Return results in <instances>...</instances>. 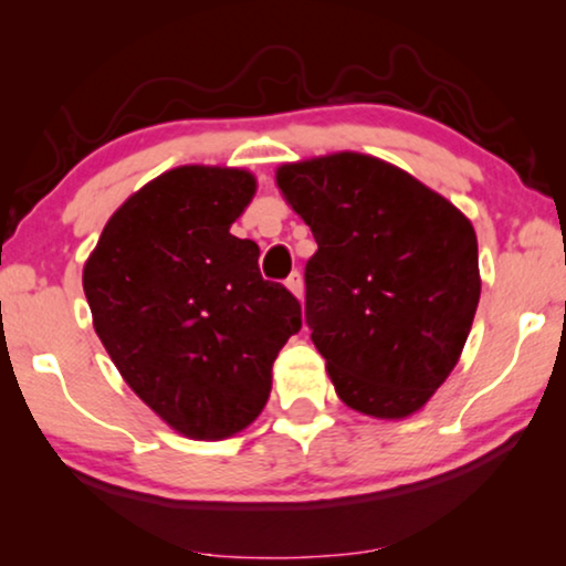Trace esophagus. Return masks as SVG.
Here are the masks:
<instances>
[{
    "mask_svg": "<svg viewBox=\"0 0 566 566\" xmlns=\"http://www.w3.org/2000/svg\"><path fill=\"white\" fill-rule=\"evenodd\" d=\"M285 289H289L298 301L304 298V277H301V273H291L289 281H285Z\"/></svg>",
    "mask_w": 566,
    "mask_h": 566,
    "instance_id": "1",
    "label": "esophagus"
}]
</instances>
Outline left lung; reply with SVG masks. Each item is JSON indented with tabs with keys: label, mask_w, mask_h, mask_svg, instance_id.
I'll list each match as a JSON object with an SVG mask.
<instances>
[{
	"label": "left lung",
	"mask_w": 566,
	"mask_h": 566,
	"mask_svg": "<svg viewBox=\"0 0 566 566\" xmlns=\"http://www.w3.org/2000/svg\"><path fill=\"white\" fill-rule=\"evenodd\" d=\"M275 182L319 244L306 262V324L337 397L378 420L420 412L459 363L476 314L471 221L370 154L291 161Z\"/></svg>",
	"instance_id": "1"
}]
</instances>
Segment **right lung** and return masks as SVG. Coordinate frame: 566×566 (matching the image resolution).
Instances as JSON below:
<instances>
[{"instance_id":"add662e5","label":"right lung","mask_w":566,"mask_h":566,"mask_svg":"<svg viewBox=\"0 0 566 566\" xmlns=\"http://www.w3.org/2000/svg\"><path fill=\"white\" fill-rule=\"evenodd\" d=\"M258 190L239 167L154 177L84 262L92 324L138 399L175 432L223 440L258 420L301 304L262 281L260 247L231 234Z\"/></svg>"}]
</instances>
